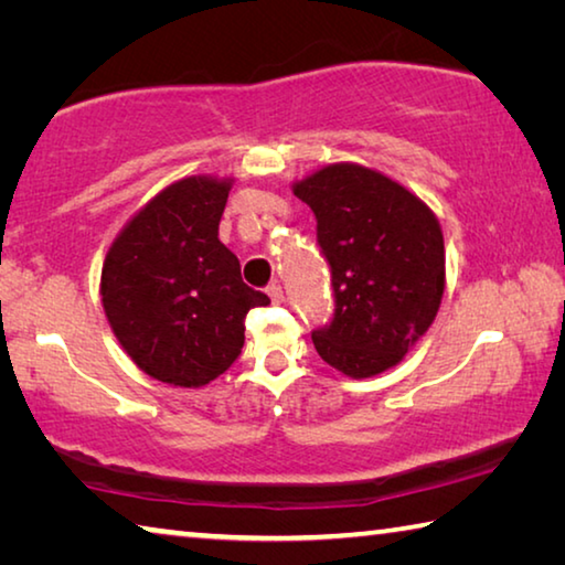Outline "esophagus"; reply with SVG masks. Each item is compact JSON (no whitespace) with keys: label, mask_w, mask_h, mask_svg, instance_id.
Returning a JSON list of instances; mask_svg holds the SVG:
<instances>
[{"label":"esophagus","mask_w":565,"mask_h":565,"mask_svg":"<svg viewBox=\"0 0 565 565\" xmlns=\"http://www.w3.org/2000/svg\"><path fill=\"white\" fill-rule=\"evenodd\" d=\"M266 294H269L271 303H281L284 301V289H281L279 281H274V284L266 286Z\"/></svg>","instance_id":"1"}]
</instances>
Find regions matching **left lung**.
<instances>
[{
	"instance_id": "8db88e82",
	"label": "left lung",
	"mask_w": 565,
	"mask_h": 565,
	"mask_svg": "<svg viewBox=\"0 0 565 565\" xmlns=\"http://www.w3.org/2000/svg\"><path fill=\"white\" fill-rule=\"evenodd\" d=\"M294 194L317 216L331 269L333 317L311 331L319 356L351 379L396 366L444 296V234L431 209L356 164L323 167Z\"/></svg>"
}]
</instances>
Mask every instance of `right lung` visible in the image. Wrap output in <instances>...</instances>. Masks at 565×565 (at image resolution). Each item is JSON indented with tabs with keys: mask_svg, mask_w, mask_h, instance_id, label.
Masks as SVG:
<instances>
[{
	"mask_svg": "<svg viewBox=\"0 0 565 565\" xmlns=\"http://www.w3.org/2000/svg\"><path fill=\"white\" fill-rule=\"evenodd\" d=\"M228 181L189 177L167 186L111 244L102 303L131 361L164 384L196 388L232 366L246 313L269 296L242 281L218 242Z\"/></svg>",
	"mask_w": 565,
	"mask_h": 565,
	"instance_id": "add662e5",
	"label": "right lung"
}]
</instances>
